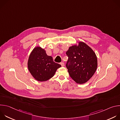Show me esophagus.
<instances>
[{
	"label": "esophagus",
	"mask_w": 120,
	"mask_h": 120,
	"mask_svg": "<svg viewBox=\"0 0 120 120\" xmlns=\"http://www.w3.org/2000/svg\"><path fill=\"white\" fill-rule=\"evenodd\" d=\"M60 64L62 66H64V63L63 62H61L60 63Z\"/></svg>",
	"instance_id": "1"
}]
</instances>
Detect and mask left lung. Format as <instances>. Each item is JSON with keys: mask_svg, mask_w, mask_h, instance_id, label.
Listing matches in <instances>:
<instances>
[{"mask_svg": "<svg viewBox=\"0 0 120 120\" xmlns=\"http://www.w3.org/2000/svg\"><path fill=\"white\" fill-rule=\"evenodd\" d=\"M68 59L66 64L70 77L77 83L87 82L94 75L97 67L95 53L82 42L70 46L66 53Z\"/></svg>", "mask_w": 120, "mask_h": 120, "instance_id": "1", "label": "left lung"}]
</instances>
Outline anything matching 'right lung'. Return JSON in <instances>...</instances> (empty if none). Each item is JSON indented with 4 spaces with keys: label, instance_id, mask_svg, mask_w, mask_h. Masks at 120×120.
Returning a JSON list of instances; mask_svg holds the SVG:
<instances>
[{
    "label": "right lung",
    "instance_id": "add662e5",
    "mask_svg": "<svg viewBox=\"0 0 120 120\" xmlns=\"http://www.w3.org/2000/svg\"><path fill=\"white\" fill-rule=\"evenodd\" d=\"M61 65L54 62L53 57L47 56L45 49L40 46L34 48L30 53L27 67L33 77L40 82L52 78Z\"/></svg>",
    "mask_w": 120,
    "mask_h": 120
}]
</instances>
